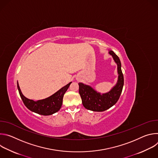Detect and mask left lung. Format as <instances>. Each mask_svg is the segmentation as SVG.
Returning a JSON list of instances; mask_svg holds the SVG:
<instances>
[{"mask_svg":"<svg viewBox=\"0 0 158 158\" xmlns=\"http://www.w3.org/2000/svg\"><path fill=\"white\" fill-rule=\"evenodd\" d=\"M109 54L118 64L119 74L118 83L110 92L101 95L91 87L79 82V93L82 99V104L87 109L97 112L104 111L114 106L121 94L124 85V76L121 70V61L119 57L112 51H110Z\"/></svg>","mask_w":158,"mask_h":158,"instance_id":"1","label":"left lung"}]
</instances>
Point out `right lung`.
Returning a JSON list of instances; mask_svg holds the SVG:
<instances>
[{
    "label": "right lung",
    "instance_id": "1",
    "mask_svg": "<svg viewBox=\"0 0 158 158\" xmlns=\"http://www.w3.org/2000/svg\"><path fill=\"white\" fill-rule=\"evenodd\" d=\"M71 83V82L61 88L57 92H56L49 98L37 101L29 99L24 96V95L21 93L18 82L17 88L22 101H23L24 105L29 110L39 114L48 116L55 113V112H57L60 109L62 104L64 95L67 89L69 88Z\"/></svg>",
    "mask_w": 158,
    "mask_h": 158
}]
</instances>
